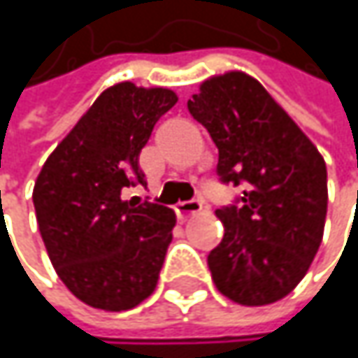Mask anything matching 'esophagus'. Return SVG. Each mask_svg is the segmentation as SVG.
<instances>
[{"mask_svg": "<svg viewBox=\"0 0 358 358\" xmlns=\"http://www.w3.org/2000/svg\"><path fill=\"white\" fill-rule=\"evenodd\" d=\"M203 209V203L199 199H190V201H180L176 205V213L180 217H188V215H194Z\"/></svg>", "mask_w": 358, "mask_h": 358, "instance_id": "1", "label": "esophagus"}]
</instances>
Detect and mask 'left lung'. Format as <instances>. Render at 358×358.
Masks as SVG:
<instances>
[{"mask_svg": "<svg viewBox=\"0 0 358 358\" xmlns=\"http://www.w3.org/2000/svg\"><path fill=\"white\" fill-rule=\"evenodd\" d=\"M188 111L220 151V178L247 186L241 205L215 211L224 238L207 257L211 278L238 305H271L296 288L322 245V153L265 87L238 70L203 80Z\"/></svg>", "mask_w": 358, "mask_h": 358, "instance_id": "left-lung-1", "label": "left lung"}]
</instances>
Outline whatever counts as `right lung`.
I'll list each match as a JSON object with an SVG mask.
<instances>
[{"label":"right lung","mask_w":358,"mask_h":358,"mask_svg":"<svg viewBox=\"0 0 358 358\" xmlns=\"http://www.w3.org/2000/svg\"><path fill=\"white\" fill-rule=\"evenodd\" d=\"M178 95L117 83L106 89L43 164L35 188L38 232L51 265L85 305L128 311L153 294L176 213L124 201L145 184L138 155Z\"/></svg>","instance_id":"right-lung-1"}]
</instances>
